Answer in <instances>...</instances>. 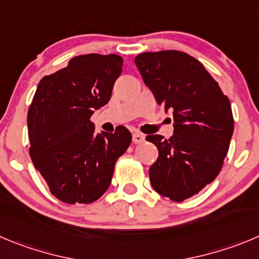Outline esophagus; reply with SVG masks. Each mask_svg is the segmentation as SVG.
I'll return each instance as SVG.
<instances>
[{
	"label": "esophagus",
	"mask_w": 259,
	"mask_h": 259,
	"mask_svg": "<svg viewBox=\"0 0 259 259\" xmlns=\"http://www.w3.org/2000/svg\"><path fill=\"white\" fill-rule=\"evenodd\" d=\"M144 139H146V138H144V135L142 134V133L137 132V133H134V134H133V143H134V144L143 143Z\"/></svg>",
	"instance_id": "34e87169"
}]
</instances>
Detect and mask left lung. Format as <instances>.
Returning <instances> with one entry per match:
<instances>
[{
  "label": "left lung",
  "mask_w": 259,
  "mask_h": 259,
  "mask_svg": "<svg viewBox=\"0 0 259 259\" xmlns=\"http://www.w3.org/2000/svg\"><path fill=\"white\" fill-rule=\"evenodd\" d=\"M157 103L172 111L174 135H147L158 149L149 179L158 194L183 202L198 194L221 171L234 117L230 101L202 64L180 51L144 52L135 57Z\"/></svg>",
  "instance_id": "8db88e82"
}]
</instances>
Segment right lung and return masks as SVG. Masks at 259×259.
Segmentation results:
<instances>
[{
    "mask_svg": "<svg viewBox=\"0 0 259 259\" xmlns=\"http://www.w3.org/2000/svg\"><path fill=\"white\" fill-rule=\"evenodd\" d=\"M118 55L89 53L42 78L28 110L29 154L52 195L67 204L94 202L108 189L130 143L125 126L94 133V110L108 103L122 71Z\"/></svg>",
    "mask_w": 259,
    "mask_h": 259,
    "instance_id": "right-lung-1",
    "label": "right lung"
}]
</instances>
